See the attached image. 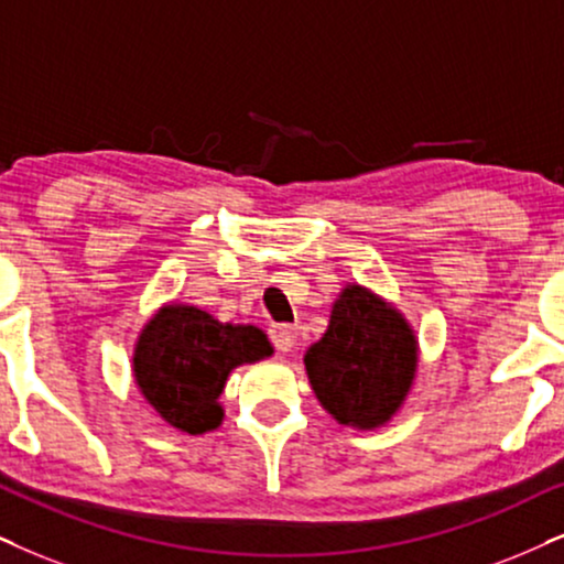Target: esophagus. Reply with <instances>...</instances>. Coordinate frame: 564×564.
<instances>
[{"label": "esophagus", "mask_w": 564, "mask_h": 564, "mask_svg": "<svg viewBox=\"0 0 564 564\" xmlns=\"http://www.w3.org/2000/svg\"><path fill=\"white\" fill-rule=\"evenodd\" d=\"M270 340H273L275 351L289 354L296 346V327L294 325H273L270 327Z\"/></svg>", "instance_id": "esophagus-1"}]
</instances>
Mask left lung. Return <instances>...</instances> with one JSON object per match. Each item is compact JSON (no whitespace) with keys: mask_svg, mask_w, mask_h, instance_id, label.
I'll list each match as a JSON object with an SVG mask.
<instances>
[{"mask_svg":"<svg viewBox=\"0 0 564 564\" xmlns=\"http://www.w3.org/2000/svg\"><path fill=\"white\" fill-rule=\"evenodd\" d=\"M312 390L340 424L375 430L401 409L416 372L409 323L372 291L348 286L304 356Z\"/></svg>","mask_w":564,"mask_h":564,"instance_id":"1","label":"left lung"}]
</instances>
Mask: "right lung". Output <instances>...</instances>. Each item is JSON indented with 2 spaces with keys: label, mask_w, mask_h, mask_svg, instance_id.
I'll return each instance as SVG.
<instances>
[{
  "label": "right lung",
  "mask_w": 564,
  "mask_h": 564,
  "mask_svg": "<svg viewBox=\"0 0 564 564\" xmlns=\"http://www.w3.org/2000/svg\"><path fill=\"white\" fill-rule=\"evenodd\" d=\"M270 354L273 346L260 327L224 325L197 306L169 304L140 333L134 380L171 426L203 434L224 419L218 395L231 369Z\"/></svg>",
  "instance_id": "right-lung-1"
}]
</instances>
